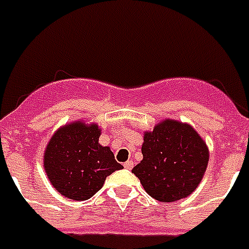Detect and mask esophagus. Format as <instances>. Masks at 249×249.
I'll list each match as a JSON object with an SVG mask.
<instances>
[{"label":"esophagus","mask_w":249,"mask_h":249,"mask_svg":"<svg viewBox=\"0 0 249 249\" xmlns=\"http://www.w3.org/2000/svg\"><path fill=\"white\" fill-rule=\"evenodd\" d=\"M133 160H127V162H124V163H123V167H124V168L126 169H132L133 168Z\"/></svg>","instance_id":"obj_1"}]
</instances>
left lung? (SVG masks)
Returning a JSON list of instances; mask_svg holds the SVG:
<instances>
[{
    "label": "left lung",
    "instance_id": "left-lung-1",
    "mask_svg": "<svg viewBox=\"0 0 249 249\" xmlns=\"http://www.w3.org/2000/svg\"><path fill=\"white\" fill-rule=\"evenodd\" d=\"M142 155L132 173L151 197L163 203L188 197L201 183L210 160L206 142L196 129L175 120L144 132Z\"/></svg>",
    "mask_w": 249,
    "mask_h": 249
}]
</instances>
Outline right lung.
<instances>
[{
  "label": "right lung",
  "instance_id": "add662e5",
  "mask_svg": "<svg viewBox=\"0 0 249 249\" xmlns=\"http://www.w3.org/2000/svg\"><path fill=\"white\" fill-rule=\"evenodd\" d=\"M101 129L96 123H68L48 142L43 167L52 186L74 201H86L102 188L106 177L123 166L109 147L98 143Z\"/></svg>",
  "mask_w": 249,
  "mask_h": 249
}]
</instances>
